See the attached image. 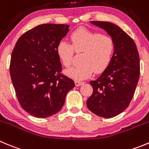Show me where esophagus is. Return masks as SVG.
<instances>
[{
    "label": "esophagus",
    "mask_w": 149,
    "mask_h": 149,
    "mask_svg": "<svg viewBox=\"0 0 149 149\" xmlns=\"http://www.w3.org/2000/svg\"><path fill=\"white\" fill-rule=\"evenodd\" d=\"M84 83V81H75V84H76V86H77V87L82 85Z\"/></svg>",
    "instance_id": "obj_1"
}]
</instances>
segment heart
<instances>
[{
    "instance_id": "heart-1",
    "label": "heart",
    "mask_w": 149,
    "mask_h": 149,
    "mask_svg": "<svg viewBox=\"0 0 149 149\" xmlns=\"http://www.w3.org/2000/svg\"><path fill=\"white\" fill-rule=\"evenodd\" d=\"M70 43L60 41L56 46V54L65 68L71 65L75 52L83 53L81 65L66 70L69 76L82 80L91 76L94 72L101 73L109 67L113 59L115 44L109 35L85 29H79L70 35Z\"/></svg>"
}]
</instances>
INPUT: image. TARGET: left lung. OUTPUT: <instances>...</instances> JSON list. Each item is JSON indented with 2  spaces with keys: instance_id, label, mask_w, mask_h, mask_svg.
Masks as SVG:
<instances>
[{
  "instance_id": "8db88e82",
  "label": "left lung",
  "mask_w": 149,
  "mask_h": 149,
  "mask_svg": "<svg viewBox=\"0 0 149 149\" xmlns=\"http://www.w3.org/2000/svg\"><path fill=\"white\" fill-rule=\"evenodd\" d=\"M104 29L115 41L113 59L95 81L87 106L93 113L110 118L129 107L140 77V57L134 40L120 27L109 22L91 21Z\"/></svg>"
}]
</instances>
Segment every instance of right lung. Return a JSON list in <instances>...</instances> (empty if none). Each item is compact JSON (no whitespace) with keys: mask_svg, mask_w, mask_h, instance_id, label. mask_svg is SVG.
<instances>
[{"mask_svg":"<svg viewBox=\"0 0 149 149\" xmlns=\"http://www.w3.org/2000/svg\"><path fill=\"white\" fill-rule=\"evenodd\" d=\"M70 26L47 23L30 29L17 41L9 71L21 107L36 118L57 113L74 81L62 74L56 54L58 43Z\"/></svg>","mask_w":149,"mask_h":149,"instance_id":"obj_1","label":"right lung"}]
</instances>
